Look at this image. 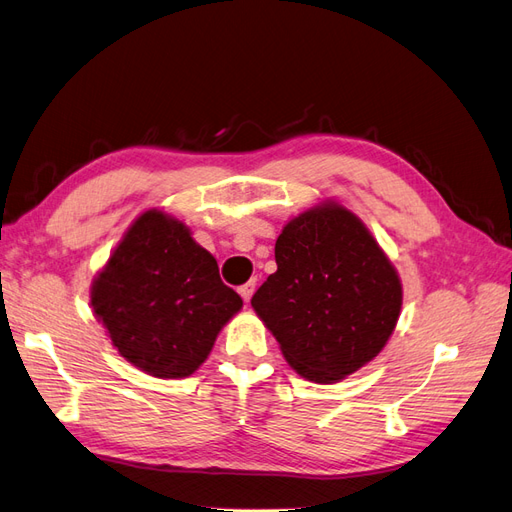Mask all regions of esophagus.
<instances>
[{
    "mask_svg": "<svg viewBox=\"0 0 512 512\" xmlns=\"http://www.w3.org/2000/svg\"><path fill=\"white\" fill-rule=\"evenodd\" d=\"M254 290H256V280H250V282L243 284V286L239 288V295L243 297L245 303H250V299H252V295H254Z\"/></svg>",
    "mask_w": 512,
    "mask_h": 512,
    "instance_id": "obj_1",
    "label": "esophagus"
}]
</instances>
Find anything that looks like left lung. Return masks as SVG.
<instances>
[{
  "mask_svg": "<svg viewBox=\"0 0 512 512\" xmlns=\"http://www.w3.org/2000/svg\"><path fill=\"white\" fill-rule=\"evenodd\" d=\"M278 271L252 297L288 366L336 383L372 362L398 323L403 284L366 224L323 200L282 228Z\"/></svg>",
  "mask_w": 512,
  "mask_h": 512,
  "instance_id": "left-lung-1",
  "label": "left lung"
}]
</instances>
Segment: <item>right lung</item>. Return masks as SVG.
Returning <instances> with one entry per match:
<instances>
[{"label": "right lung", "instance_id": "right-lung-1", "mask_svg": "<svg viewBox=\"0 0 512 512\" xmlns=\"http://www.w3.org/2000/svg\"><path fill=\"white\" fill-rule=\"evenodd\" d=\"M90 306L118 353L157 379H185L209 357L243 299L174 215L135 217L90 286Z\"/></svg>", "mask_w": 512, "mask_h": 512}]
</instances>
